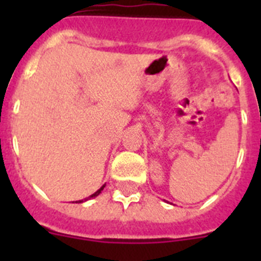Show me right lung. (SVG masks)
<instances>
[{
	"label": "right lung",
	"instance_id": "right-lung-1",
	"mask_svg": "<svg viewBox=\"0 0 261 261\" xmlns=\"http://www.w3.org/2000/svg\"><path fill=\"white\" fill-rule=\"evenodd\" d=\"M105 187H106V184H105V186H102V187H100V188H99V190L96 191L95 193H93V195L90 196L89 199H93V197H96V196H98L99 193L102 192V191H103V188H105ZM89 199H85V200H78V201H75V202H84V201H86V200H89Z\"/></svg>",
	"mask_w": 261,
	"mask_h": 261
}]
</instances>
